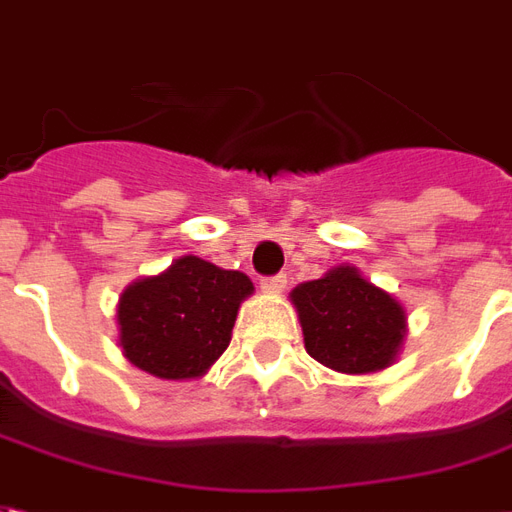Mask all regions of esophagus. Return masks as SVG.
<instances>
[{
	"mask_svg": "<svg viewBox=\"0 0 512 512\" xmlns=\"http://www.w3.org/2000/svg\"><path fill=\"white\" fill-rule=\"evenodd\" d=\"M283 289H286V275H270V278H261V292L281 294Z\"/></svg>",
	"mask_w": 512,
	"mask_h": 512,
	"instance_id": "34e87169",
	"label": "esophagus"
}]
</instances>
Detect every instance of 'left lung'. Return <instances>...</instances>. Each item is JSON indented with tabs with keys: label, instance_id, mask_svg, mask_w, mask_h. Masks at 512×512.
<instances>
[{
	"label": "left lung",
	"instance_id": "8db88e82",
	"mask_svg": "<svg viewBox=\"0 0 512 512\" xmlns=\"http://www.w3.org/2000/svg\"><path fill=\"white\" fill-rule=\"evenodd\" d=\"M292 302L308 354L338 374L382 371L404 343V305L349 264L300 283Z\"/></svg>",
	"mask_w": 512,
	"mask_h": 512
}]
</instances>
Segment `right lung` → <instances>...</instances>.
<instances>
[{
    "label": "right lung",
    "mask_w": 512,
    "mask_h": 512,
    "mask_svg": "<svg viewBox=\"0 0 512 512\" xmlns=\"http://www.w3.org/2000/svg\"><path fill=\"white\" fill-rule=\"evenodd\" d=\"M253 294L245 272L182 256L169 270L130 283L117 305L119 346L158 379H199L231 341L240 302Z\"/></svg>",
    "instance_id": "add662e5"
}]
</instances>
